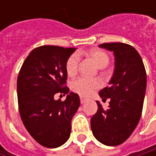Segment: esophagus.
I'll return each mask as SVG.
<instances>
[{"label":"esophagus","instance_id":"obj_1","mask_svg":"<svg viewBox=\"0 0 156 156\" xmlns=\"http://www.w3.org/2000/svg\"><path fill=\"white\" fill-rule=\"evenodd\" d=\"M86 101H87V98H84V97H80V103H81V104H84Z\"/></svg>","mask_w":156,"mask_h":156}]
</instances>
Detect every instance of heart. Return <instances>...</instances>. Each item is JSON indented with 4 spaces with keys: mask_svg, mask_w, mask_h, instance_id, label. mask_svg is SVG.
<instances>
[{
    "mask_svg": "<svg viewBox=\"0 0 156 156\" xmlns=\"http://www.w3.org/2000/svg\"><path fill=\"white\" fill-rule=\"evenodd\" d=\"M87 54L92 58L95 62L100 67L105 68L108 65L109 57L108 55L98 48H92L87 52ZM79 65V56L78 53L71 54L66 62V71L67 74L70 77H73L77 74ZM103 85V82L98 78H87V77H79L74 79L71 84V89L80 96L88 97L92 95L97 89L100 88Z\"/></svg>",
    "mask_w": 156,
    "mask_h": 156,
    "instance_id": "heart-1",
    "label": "heart"
}]
</instances>
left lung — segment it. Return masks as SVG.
I'll use <instances>...</instances> for the list:
<instances>
[{"mask_svg":"<svg viewBox=\"0 0 156 156\" xmlns=\"http://www.w3.org/2000/svg\"><path fill=\"white\" fill-rule=\"evenodd\" d=\"M113 51L115 70L109 86L99 92L103 100L110 98L109 108L98 103V111L91 117V130L100 143L115 146L126 140L140 120L146 88V72L139 53L134 47L122 43H104Z\"/></svg>","mask_w":156,"mask_h":156,"instance_id":"1","label":"left lung"}]
</instances>
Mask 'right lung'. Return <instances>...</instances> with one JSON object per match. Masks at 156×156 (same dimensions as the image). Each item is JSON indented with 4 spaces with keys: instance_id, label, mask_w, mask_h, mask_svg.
Here are the masks:
<instances>
[{
    "instance_id": "obj_1",
    "label": "right lung",
    "mask_w": 156,
    "mask_h": 156,
    "mask_svg": "<svg viewBox=\"0 0 156 156\" xmlns=\"http://www.w3.org/2000/svg\"><path fill=\"white\" fill-rule=\"evenodd\" d=\"M75 48L41 46L23 62L18 79L17 95L22 123L40 144L56 148L65 144L71 132V120L79 108L78 94L66 87V62ZM58 94H68L64 101Z\"/></svg>"
}]
</instances>
